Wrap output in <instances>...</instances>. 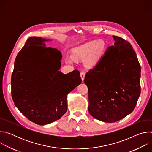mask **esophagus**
Returning a JSON list of instances; mask_svg holds the SVG:
<instances>
[{"instance_id": "esophagus-1", "label": "esophagus", "mask_w": 152, "mask_h": 152, "mask_svg": "<svg viewBox=\"0 0 152 152\" xmlns=\"http://www.w3.org/2000/svg\"><path fill=\"white\" fill-rule=\"evenodd\" d=\"M80 77H81V79L82 80V81L83 80L84 78H85V73L84 72H81L80 73Z\"/></svg>"}]
</instances>
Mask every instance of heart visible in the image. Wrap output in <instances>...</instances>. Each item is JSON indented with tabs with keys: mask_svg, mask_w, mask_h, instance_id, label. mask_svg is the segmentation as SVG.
I'll return each instance as SVG.
<instances>
[{
	"mask_svg": "<svg viewBox=\"0 0 152 152\" xmlns=\"http://www.w3.org/2000/svg\"><path fill=\"white\" fill-rule=\"evenodd\" d=\"M104 50V45L102 41H91L76 48L73 52V58L75 59L85 58V64L88 67H93L99 62L102 56ZM66 61L73 63V59L67 57Z\"/></svg>",
	"mask_w": 152,
	"mask_h": 152,
	"instance_id": "obj_1",
	"label": "heart"
}]
</instances>
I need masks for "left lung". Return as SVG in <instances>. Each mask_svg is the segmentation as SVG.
Here are the masks:
<instances>
[{
    "label": "left lung",
    "instance_id": "1",
    "mask_svg": "<svg viewBox=\"0 0 152 152\" xmlns=\"http://www.w3.org/2000/svg\"><path fill=\"white\" fill-rule=\"evenodd\" d=\"M108 48L95 67L86 73L88 89V111L97 120L117 121L135 109L141 93V66L132 45L113 36Z\"/></svg>",
    "mask_w": 152,
    "mask_h": 152
}]
</instances>
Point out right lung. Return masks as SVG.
<instances>
[{
  "label": "right lung",
  "instance_id": "right-lung-1",
  "mask_svg": "<svg viewBox=\"0 0 152 152\" xmlns=\"http://www.w3.org/2000/svg\"><path fill=\"white\" fill-rule=\"evenodd\" d=\"M47 39L29 38L16 56L11 76V95L24 116L39 125L61 118L67 110V94L80 84L77 70L59 71L61 53L46 48Z\"/></svg>",
  "mask_w": 152,
  "mask_h": 152
}]
</instances>
